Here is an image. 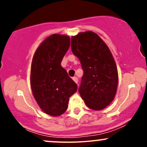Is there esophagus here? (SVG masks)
<instances>
[{"label": "esophagus", "mask_w": 147, "mask_h": 147, "mask_svg": "<svg viewBox=\"0 0 147 147\" xmlns=\"http://www.w3.org/2000/svg\"><path fill=\"white\" fill-rule=\"evenodd\" d=\"M72 79H73V81H74V82H75L76 84L78 83V78H77V77H72Z\"/></svg>", "instance_id": "1"}]
</instances>
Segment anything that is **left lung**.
Masks as SVG:
<instances>
[{"mask_svg": "<svg viewBox=\"0 0 147 147\" xmlns=\"http://www.w3.org/2000/svg\"><path fill=\"white\" fill-rule=\"evenodd\" d=\"M71 49L84 71L79 88L81 97L88 108L102 110L113 100L118 84L117 66L110 50L91 31L72 36Z\"/></svg>", "mask_w": 147, "mask_h": 147, "instance_id": "left-lung-1", "label": "left lung"}]
</instances>
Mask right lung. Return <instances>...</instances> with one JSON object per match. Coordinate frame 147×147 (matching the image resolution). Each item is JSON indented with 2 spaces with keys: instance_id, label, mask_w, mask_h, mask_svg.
<instances>
[{
  "instance_id": "1",
  "label": "right lung",
  "mask_w": 147,
  "mask_h": 147,
  "mask_svg": "<svg viewBox=\"0 0 147 147\" xmlns=\"http://www.w3.org/2000/svg\"><path fill=\"white\" fill-rule=\"evenodd\" d=\"M70 44L69 36L55 34L37 48L32 62L30 83L37 104L45 113L61 115L77 85L61 65Z\"/></svg>"
}]
</instances>
